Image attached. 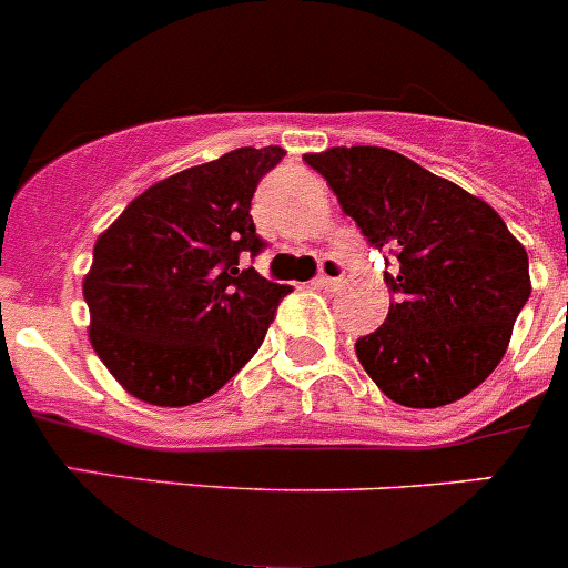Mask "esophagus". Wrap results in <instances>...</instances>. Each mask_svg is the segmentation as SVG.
Wrapping results in <instances>:
<instances>
[{"instance_id": "34e87169", "label": "esophagus", "mask_w": 568, "mask_h": 568, "mask_svg": "<svg viewBox=\"0 0 568 568\" xmlns=\"http://www.w3.org/2000/svg\"><path fill=\"white\" fill-rule=\"evenodd\" d=\"M320 266H322L320 277L314 280L316 288H336V285L344 280V268H342V263H338V260L325 257L320 263Z\"/></svg>"}]
</instances>
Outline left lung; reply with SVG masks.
Returning a JSON list of instances; mask_svg holds the SVG:
<instances>
[{
	"label": "left lung",
	"mask_w": 568,
	"mask_h": 568,
	"mask_svg": "<svg viewBox=\"0 0 568 568\" xmlns=\"http://www.w3.org/2000/svg\"><path fill=\"white\" fill-rule=\"evenodd\" d=\"M375 248L397 254L384 325L356 356L389 400L412 409L454 404L505 356L529 300L527 248L479 195L375 145L305 153Z\"/></svg>",
	"instance_id": "obj_1"
}]
</instances>
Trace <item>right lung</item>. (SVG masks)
I'll use <instances>...</instances> for the list:
<instances>
[{
	"label": "right lung",
	"instance_id": "1",
	"mask_svg": "<svg viewBox=\"0 0 568 568\" xmlns=\"http://www.w3.org/2000/svg\"><path fill=\"white\" fill-rule=\"evenodd\" d=\"M285 151L235 148L151 184L98 237L83 277L89 342L151 406L215 395L257 353L288 285L237 268L263 241L252 195Z\"/></svg>",
	"mask_w": 568,
	"mask_h": 568
}]
</instances>
